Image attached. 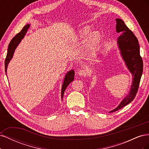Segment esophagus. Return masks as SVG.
<instances>
[{
	"label": "esophagus",
	"mask_w": 149,
	"mask_h": 149,
	"mask_svg": "<svg viewBox=\"0 0 149 149\" xmlns=\"http://www.w3.org/2000/svg\"><path fill=\"white\" fill-rule=\"evenodd\" d=\"M87 74V71L85 70H81L78 71V74L79 76H86Z\"/></svg>",
	"instance_id": "34e87169"
}]
</instances>
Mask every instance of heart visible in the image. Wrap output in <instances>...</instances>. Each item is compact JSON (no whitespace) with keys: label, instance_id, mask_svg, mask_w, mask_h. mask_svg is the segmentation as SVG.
I'll list each match as a JSON object with an SVG mask.
<instances>
[{"label":"heart","instance_id":"heart-1","mask_svg":"<svg viewBox=\"0 0 149 149\" xmlns=\"http://www.w3.org/2000/svg\"><path fill=\"white\" fill-rule=\"evenodd\" d=\"M91 26H86L79 31L78 37L81 40H85L88 37L87 47L89 50L93 51L95 49L100 43L101 40V35L97 31L91 32Z\"/></svg>","mask_w":149,"mask_h":149}]
</instances>
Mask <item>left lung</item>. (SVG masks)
Instances as JSON below:
<instances>
[{
  "mask_svg": "<svg viewBox=\"0 0 149 149\" xmlns=\"http://www.w3.org/2000/svg\"><path fill=\"white\" fill-rule=\"evenodd\" d=\"M116 31L120 34L118 39L119 47L121 55L132 74L133 81L129 95L124 99L118 107L110 112L118 111L134 100L138 91L143 72V61L140 55V47L137 37L125 25L124 21L119 19H116Z\"/></svg>",
  "mask_w": 149,
  "mask_h": 149,
  "instance_id": "1",
  "label": "left lung"
}]
</instances>
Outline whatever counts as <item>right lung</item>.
Returning a JSON list of instances; mask_svg holds the SVG:
<instances>
[{
	"mask_svg": "<svg viewBox=\"0 0 149 149\" xmlns=\"http://www.w3.org/2000/svg\"><path fill=\"white\" fill-rule=\"evenodd\" d=\"M30 27V25L27 24L22 29V30L20 31V32L19 33H17L14 37H13L12 40L10 41L9 45H8V47L7 49V54L6 58V60H5V71L6 72V74H7V66L8 63L12 59V58L13 56V53H14L15 49L16 47H17L18 45L22 39L24 38L25 36V33L26 31H27L29 28ZM74 72L73 70H71L69 71L68 73L65 76V79H64V82L62 86V90H61V97L63 99V94L64 92L65 91V89L74 80Z\"/></svg>",
	"mask_w": 149,
	"mask_h": 149,
	"instance_id": "right-lung-1",
	"label": "right lung"
}]
</instances>
